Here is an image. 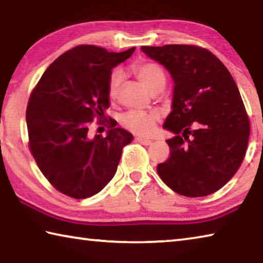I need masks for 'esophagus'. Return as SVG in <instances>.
<instances>
[{
  "instance_id": "34e87169",
  "label": "esophagus",
  "mask_w": 263,
  "mask_h": 263,
  "mask_svg": "<svg viewBox=\"0 0 263 263\" xmlns=\"http://www.w3.org/2000/svg\"><path fill=\"white\" fill-rule=\"evenodd\" d=\"M136 141L139 142V144H141V145H145V146H148L153 142L149 139H145V138H136Z\"/></svg>"
}]
</instances>
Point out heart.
<instances>
[{
	"label": "heart",
	"instance_id": "b5f03b06",
	"mask_svg": "<svg viewBox=\"0 0 263 263\" xmlns=\"http://www.w3.org/2000/svg\"><path fill=\"white\" fill-rule=\"evenodd\" d=\"M132 70L145 88L148 89L152 94L161 91L166 84V73L157 62L139 61L133 65ZM122 78L123 74L119 69H115L110 74L108 81V96L110 100H115L117 97ZM159 118L160 116L155 111L145 112V111L131 110L123 114L119 122L126 130L136 133V135L147 136L154 130L155 123L159 121Z\"/></svg>",
	"mask_w": 263,
	"mask_h": 263
}]
</instances>
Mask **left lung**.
Here are the masks:
<instances>
[{
	"instance_id": "8db88e82",
	"label": "left lung",
	"mask_w": 263,
	"mask_h": 263,
	"mask_svg": "<svg viewBox=\"0 0 263 263\" xmlns=\"http://www.w3.org/2000/svg\"><path fill=\"white\" fill-rule=\"evenodd\" d=\"M174 81L172 112L163 128L171 157L157 171L175 193L202 197L232 179L246 154L249 119L232 75L205 48L141 46Z\"/></svg>"
}]
</instances>
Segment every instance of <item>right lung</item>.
<instances>
[{
  "instance_id": "right-lung-1",
  "label": "right lung",
  "mask_w": 263,
  "mask_h": 263,
  "mask_svg": "<svg viewBox=\"0 0 263 263\" xmlns=\"http://www.w3.org/2000/svg\"><path fill=\"white\" fill-rule=\"evenodd\" d=\"M80 45L48 66L26 108L29 146L39 169L69 197H91L115 176L123 147L133 136L110 118L105 137L89 136V124L109 108L108 81L114 67L132 55Z\"/></svg>"
}]
</instances>
